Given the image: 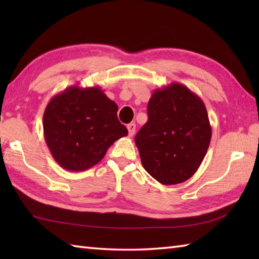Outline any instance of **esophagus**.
<instances>
[{"label": "esophagus", "instance_id": "obj_1", "mask_svg": "<svg viewBox=\"0 0 259 259\" xmlns=\"http://www.w3.org/2000/svg\"><path fill=\"white\" fill-rule=\"evenodd\" d=\"M126 128H128V133H129V136H133L135 135V131H136V124L135 123H129L128 125H126Z\"/></svg>", "mask_w": 259, "mask_h": 259}]
</instances>
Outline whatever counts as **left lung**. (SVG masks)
I'll list each match as a JSON object with an SVG mask.
<instances>
[{
  "instance_id": "obj_1",
  "label": "left lung",
  "mask_w": 259,
  "mask_h": 259,
  "mask_svg": "<svg viewBox=\"0 0 259 259\" xmlns=\"http://www.w3.org/2000/svg\"><path fill=\"white\" fill-rule=\"evenodd\" d=\"M148 121L135 137L143 166L163 185L187 181L207 154L211 126L198 95L172 82L152 94Z\"/></svg>"
}]
</instances>
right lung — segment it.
<instances>
[{
	"label": "right lung",
	"instance_id": "right-lung-1",
	"mask_svg": "<svg viewBox=\"0 0 259 259\" xmlns=\"http://www.w3.org/2000/svg\"><path fill=\"white\" fill-rule=\"evenodd\" d=\"M117 109L99 87L72 85L52 97L43 114V133L57 163L84 171L102 161L109 146L128 135Z\"/></svg>",
	"mask_w": 259,
	"mask_h": 259
}]
</instances>
